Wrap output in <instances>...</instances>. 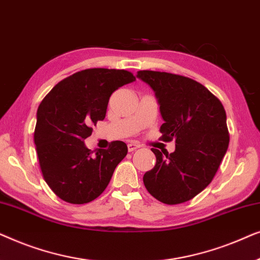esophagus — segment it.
I'll return each mask as SVG.
<instances>
[{
	"mask_svg": "<svg viewBox=\"0 0 260 260\" xmlns=\"http://www.w3.org/2000/svg\"><path fill=\"white\" fill-rule=\"evenodd\" d=\"M138 148H140V144L135 143V142H130V143L127 144V150H129L130 152L136 150V149H138Z\"/></svg>",
	"mask_w": 260,
	"mask_h": 260,
	"instance_id": "obj_1",
	"label": "esophagus"
}]
</instances>
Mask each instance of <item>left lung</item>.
I'll use <instances>...</instances> for the list:
<instances>
[{
    "label": "left lung",
    "mask_w": 260,
    "mask_h": 260,
    "mask_svg": "<svg viewBox=\"0 0 260 260\" xmlns=\"http://www.w3.org/2000/svg\"><path fill=\"white\" fill-rule=\"evenodd\" d=\"M150 85L165 123V142H175V151L152 148L156 165L143 182L155 199L167 205L189 201L212 182L230 143L226 112L221 102L204 85L179 74L138 71Z\"/></svg>",
    "instance_id": "left-lung-1"
}]
</instances>
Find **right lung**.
Instances as JSON below:
<instances>
[{
  "mask_svg": "<svg viewBox=\"0 0 260 260\" xmlns=\"http://www.w3.org/2000/svg\"><path fill=\"white\" fill-rule=\"evenodd\" d=\"M136 80L125 70L88 69L65 78L42 99L37 112L34 143L42 176L61 200L83 205L97 199L127 154L115 141L93 154L84 140L105 118L117 88Z\"/></svg>",
  "mask_w": 260,
  "mask_h": 260,
  "instance_id": "obj_1",
  "label": "right lung"
}]
</instances>
